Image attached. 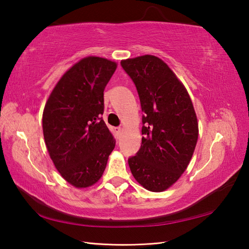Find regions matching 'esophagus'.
Instances as JSON below:
<instances>
[{
	"label": "esophagus",
	"instance_id": "obj_1",
	"mask_svg": "<svg viewBox=\"0 0 249 249\" xmlns=\"http://www.w3.org/2000/svg\"><path fill=\"white\" fill-rule=\"evenodd\" d=\"M115 133L118 134V137H121V135L123 134V128H122V127H116L115 128Z\"/></svg>",
	"mask_w": 249,
	"mask_h": 249
}]
</instances>
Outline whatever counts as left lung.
Here are the masks:
<instances>
[{
	"instance_id": "1",
	"label": "left lung",
	"mask_w": 249,
	"mask_h": 249,
	"mask_svg": "<svg viewBox=\"0 0 249 249\" xmlns=\"http://www.w3.org/2000/svg\"><path fill=\"white\" fill-rule=\"evenodd\" d=\"M133 79L142 112V143L128 165L136 181L160 193L181 178L198 141V120L186 88L160 57L151 54L122 60Z\"/></svg>"
}]
</instances>
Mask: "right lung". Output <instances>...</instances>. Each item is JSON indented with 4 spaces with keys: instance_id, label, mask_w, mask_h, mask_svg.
Returning a JSON list of instances; mask_svg holds the SVG:
<instances>
[{
    "instance_id": "1",
    "label": "right lung",
    "mask_w": 249,
    "mask_h": 249,
    "mask_svg": "<svg viewBox=\"0 0 249 249\" xmlns=\"http://www.w3.org/2000/svg\"><path fill=\"white\" fill-rule=\"evenodd\" d=\"M118 64L105 57H83L66 71L47 99L43 133L56 170L76 188L99 181L115 140L100 115L104 89Z\"/></svg>"
}]
</instances>
